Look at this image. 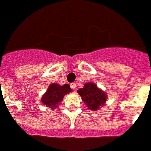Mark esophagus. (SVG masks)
<instances>
[{"mask_svg": "<svg viewBox=\"0 0 151 151\" xmlns=\"http://www.w3.org/2000/svg\"><path fill=\"white\" fill-rule=\"evenodd\" d=\"M76 87H77V86H76L75 83H71L70 84V88H72V89H73V90H75Z\"/></svg>", "mask_w": 151, "mask_h": 151, "instance_id": "1", "label": "esophagus"}]
</instances>
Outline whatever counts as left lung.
Returning a JSON list of instances; mask_svg holds the SVG:
<instances>
[{
  "label": "left lung",
  "instance_id": "obj_1",
  "mask_svg": "<svg viewBox=\"0 0 151 151\" xmlns=\"http://www.w3.org/2000/svg\"><path fill=\"white\" fill-rule=\"evenodd\" d=\"M78 93L86 107L92 111L99 110L105 104L108 99L106 93L98 88L93 82L86 83L83 88L78 89Z\"/></svg>",
  "mask_w": 151,
  "mask_h": 151
}]
</instances>
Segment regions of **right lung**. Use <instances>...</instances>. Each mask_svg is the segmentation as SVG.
<instances>
[{"label": "right lung", "mask_w": 151, "mask_h": 151, "mask_svg": "<svg viewBox=\"0 0 151 151\" xmlns=\"http://www.w3.org/2000/svg\"><path fill=\"white\" fill-rule=\"evenodd\" d=\"M70 92H72V89L68 84L60 86L59 84L52 83L49 86L47 92L41 96L40 101L48 109L54 110L60 105L64 96Z\"/></svg>", "instance_id": "1"}]
</instances>
